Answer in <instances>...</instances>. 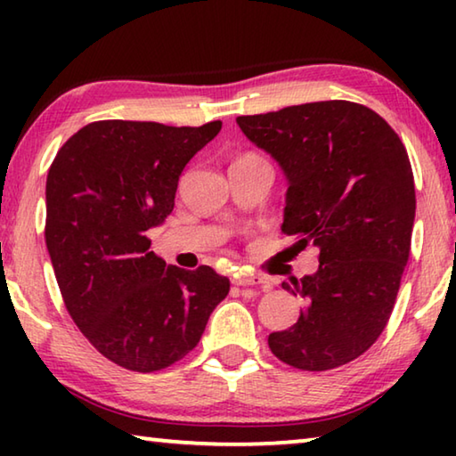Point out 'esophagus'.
Instances as JSON below:
<instances>
[{
    "label": "esophagus",
    "instance_id": "obj_1",
    "mask_svg": "<svg viewBox=\"0 0 456 456\" xmlns=\"http://www.w3.org/2000/svg\"><path fill=\"white\" fill-rule=\"evenodd\" d=\"M235 285H239V288H247V289H253V288H261L264 285V277H259L256 273H249V275H241V277H235L233 280Z\"/></svg>",
    "mask_w": 456,
    "mask_h": 456
}]
</instances>
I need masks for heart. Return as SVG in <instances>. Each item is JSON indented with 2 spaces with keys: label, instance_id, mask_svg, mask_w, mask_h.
I'll list each match as a JSON object with an SVG mask.
<instances>
[{
  "label": "heart",
  "instance_id": "heart-1",
  "mask_svg": "<svg viewBox=\"0 0 456 456\" xmlns=\"http://www.w3.org/2000/svg\"><path fill=\"white\" fill-rule=\"evenodd\" d=\"M247 157H253V154H247Z\"/></svg>",
  "mask_w": 456,
  "mask_h": 456
}]
</instances>
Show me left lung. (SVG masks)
<instances>
[{"label":"left lung","instance_id":"1","mask_svg":"<svg viewBox=\"0 0 456 456\" xmlns=\"http://www.w3.org/2000/svg\"><path fill=\"white\" fill-rule=\"evenodd\" d=\"M288 176L281 231L320 249L314 275L281 283L305 307L267 344L285 364L323 372L362 356L395 307L414 225V176L380 114L348 100L239 117Z\"/></svg>","mask_w":456,"mask_h":456}]
</instances>
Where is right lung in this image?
Wrapping results in <instances>:
<instances>
[{
	"label": "right lung",
	"instance_id": "1",
	"mask_svg": "<svg viewBox=\"0 0 456 456\" xmlns=\"http://www.w3.org/2000/svg\"><path fill=\"white\" fill-rule=\"evenodd\" d=\"M203 126L98 120L58 151L45 181V245L66 310L114 364L157 372L195 348L229 280L151 251L146 231L175 207L184 165L211 142Z\"/></svg>",
	"mask_w": 456,
	"mask_h": 456
}]
</instances>
